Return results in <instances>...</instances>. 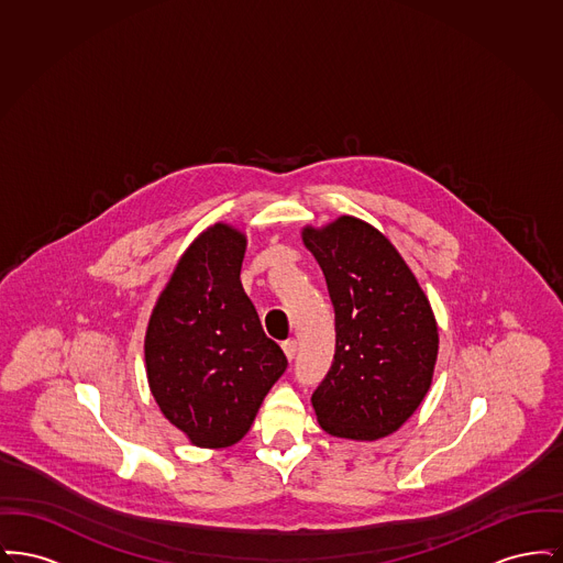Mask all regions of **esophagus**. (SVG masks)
Instances as JSON below:
<instances>
[{"mask_svg":"<svg viewBox=\"0 0 563 563\" xmlns=\"http://www.w3.org/2000/svg\"><path fill=\"white\" fill-rule=\"evenodd\" d=\"M283 350H285L287 358H289V361H294L295 354H297V342H295V340H287V342H283Z\"/></svg>","mask_w":563,"mask_h":563,"instance_id":"obj_1","label":"esophagus"}]
</instances>
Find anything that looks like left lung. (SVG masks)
<instances>
[{
	"label": "left lung",
	"instance_id": "8db88e82",
	"mask_svg": "<svg viewBox=\"0 0 563 563\" xmlns=\"http://www.w3.org/2000/svg\"><path fill=\"white\" fill-rule=\"evenodd\" d=\"M335 310V354L312 405L322 430L374 441L429 393L439 350L429 299L397 249L369 223L340 217L303 230Z\"/></svg>",
	"mask_w": 563,
	"mask_h": 563
}]
</instances>
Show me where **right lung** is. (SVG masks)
I'll use <instances>...</instances> for the list:
<instances>
[{"label": "right lung", "instance_id": "1", "mask_svg": "<svg viewBox=\"0 0 563 563\" xmlns=\"http://www.w3.org/2000/svg\"><path fill=\"white\" fill-rule=\"evenodd\" d=\"M246 241L217 223L191 242L152 312L145 363L152 395L198 448L249 432L287 356L241 285Z\"/></svg>", "mask_w": 563, "mask_h": 563}]
</instances>
